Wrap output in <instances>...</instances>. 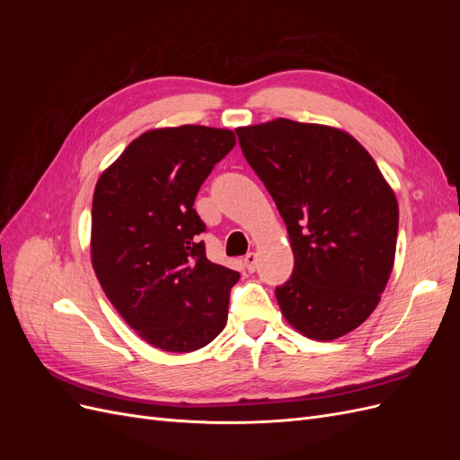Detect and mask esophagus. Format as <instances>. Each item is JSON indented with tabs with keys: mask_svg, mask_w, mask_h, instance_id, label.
Returning <instances> with one entry per match:
<instances>
[{
	"mask_svg": "<svg viewBox=\"0 0 460 460\" xmlns=\"http://www.w3.org/2000/svg\"><path fill=\"white\" fill-rule=\"evenodd\" d=\"M243 267H245L249 272H255V269H257V255H255V253H249V255H245V259H243Z\"/></svg>",
	"mask_w": 460,
	"mask_h": 460,
	"instance_id": "34e87169",
	"label": "esophagus"
}]
</instances>
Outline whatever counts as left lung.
I'll return each instance as SVG.
<instances>
[{"label":"left lung","instance_id":"left-lung-1","mask_svg":"<svg viewBox=\"0 0 460 460\" xmlns=\"http://www.w3.org/2000/svg\"><path fill=\"white\" fill-rule=\"evenodd\" d=\"M235 134L288 226L296 267L276 288L284 318L316 341L345 336L378 307L394 270L392 186L341 128L274 119Z\"/></svg>","mask_w":460,"mask_h":460}]
</instances>
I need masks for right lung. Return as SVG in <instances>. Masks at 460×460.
<instances>
[{"instance_id": "add662e5", "label": "right lung", "mask_w": 460, "mask_h": 460, "mask_svg": "<svg viewBox=\"0 0 460 460\" xmlns=\"http://www.w3.org/2000/svg\"><path fill=\"white\" fill-rule=\"evenodd\" d=\"M234 146L228 128H153L97 178L93 272L124 323L157 349H201L226 326L240 274L207 259L193 201Z\"/></svg>"}]
</instances>
